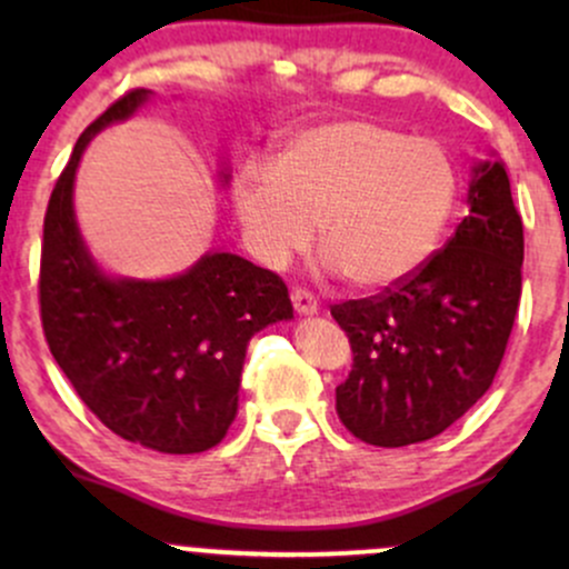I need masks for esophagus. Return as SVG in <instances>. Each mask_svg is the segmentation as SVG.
<instances>
[{"label":"esophagus","instance_id":"34e87169","mask_svg":"<svg viewBox=\"0 0 569 569\" xmlns=\"http://www.w3.org/2000/svg\"><path fill=\"white\" fill-rule=\"evenodd\" d=\"M291 302H293V310H297L299 316H312V312H318V299L305 289H293Z\"/></svg>","mask_w":569,"mask_h":569}]
</instances>
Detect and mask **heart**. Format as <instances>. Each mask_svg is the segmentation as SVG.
I'll return each mask as SVG.
<instances>
[{
	"instance_id": "1",
	"label": "heart",
	"mask_w": 569,
	"mask_h": 569,
	"mask_svg": "<svg viewBox=\"0 0 569 569\" xmlns=\"http://www.w3.org/2000/svg\"><path fill=\"white\" fill-rule=\"evenodd\" d=\"M276 168L246 162L234 208L251 251L283 267L318 232L329 262L361 289L411 276L439 246L455 206L452 160L430 139L371 120L302 130Z\"/></svg>"
}]
</instances>
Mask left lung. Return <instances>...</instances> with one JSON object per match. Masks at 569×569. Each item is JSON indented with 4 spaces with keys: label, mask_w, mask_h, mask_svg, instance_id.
<instances>
[{
    "label": "left lung",
    "mask_w": 569,
    "mask_h": 569,
    "mask_svg": "<svg viewBox=\"0 0 569 569\" xmlns=\"http://www.w3.org/2000/svg\"><path fill=\"white\" fill-rule=\"evenodd\" d=\"M471 211L447 246L380 293L331 305L352 369L337 415L356 439L407 447L439 436L487 393L521 299L525 227L502 162L476 168Z\"/></svg>",
    "instance_id": "obj_1"
}]
</instances>
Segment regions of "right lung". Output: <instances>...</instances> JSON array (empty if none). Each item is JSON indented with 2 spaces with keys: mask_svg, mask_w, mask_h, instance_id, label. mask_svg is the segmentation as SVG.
Here are the masks:
<instances>
[{
  "mask_svg": "<svg viewBox=\"0 0 569 569\" xmlns=\"http://www.w3.org/2000/svg\"><path fill=\"white\" fill-rule=\"evenodd\" d=\"M149 90L120 96L77 139L42 230L39 316L71 388L120 439L168 455L217 447L238 411L248 339L293 316L283 278L234 253H208L171 280L103 278L71 208L82 149Z\"/></svg>",
  "mask_w": 569,
  "mask_h": 569,
  "instance_id": "obj_1",
  "label": "right lung"
}]
</instances>
